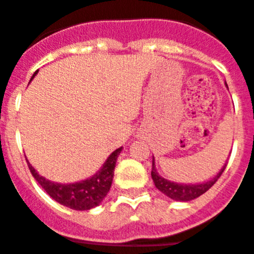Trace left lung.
Wrapping results in <instances>:
<instances>
[{
  "instance_id": "obj_1",
  "label": "left lung",
  "mask_w": 254,
  "mask_h": 254,
  "mask_svg": "<svg viewBox=\"0 0 254 254\" xmlns=\"http://www.w3.org/2000/svg\"><path fill=\"white\" fill-rule=\"evenodd\" d=\"M225 168L226 165L220 170V173H217V176H215V178L206 182V183H199V185H179V183H174V182L161 178L158 174V172H156V169H155L154 160H152L151 177L155 183V187L158 188L159 190H161L164 194H167L169 198L176 199V201H190V199L197 198V197L205 193V192H207L216 183L217 179L221 177Z\"/></svg>"
}]
</instances>
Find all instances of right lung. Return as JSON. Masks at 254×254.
Listing matches in <instances>:
<instances>
[{"instance_id":"1","label":"right lung","mask_w":254,"mask_h":254,"mask_svg":"<svg viewBox=\"0 0 254 254\" xmlns=\"http://www.w3.org/2000/svg\"><path fill=\"white\" fill-rule=\"evenodd\" d=\"M121 150L122 147L112 152L102 169L96 173L95 176L86 181L72 183V185H60V183L47 181L46 178H43L35 172V169L29 164V161L28 167L35 181L58 203L72 208V210H90L99 205L111 190L114 168H116L117 158H118Z\"/></svg>"}]
</instances>
